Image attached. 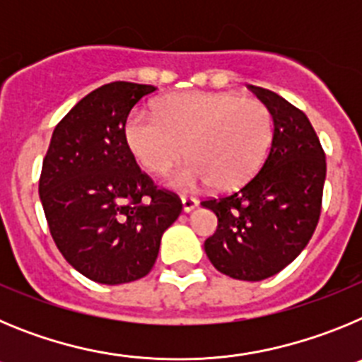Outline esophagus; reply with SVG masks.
Here are the masks:
<instances>
[{"instance_id": "obj_1", "label": "esophagus", "mask_w": 362, "mask_h": 362, "mask_svg": "<svg viewBox=\"0 0 362 362\" xmlns=\"http://www.w3.org/2000/svg\"><path fill=\"white\" fill-rule=\"evenodd\" d=\"M181 203H183V212H192V210L196 209L197 204H199V201L196 199V197H188V196H183L181 197Z\"/></svg>"}]
</instances>
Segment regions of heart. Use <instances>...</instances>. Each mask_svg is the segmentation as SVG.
<instances>
[{
    "mask_svg": "<svg viewBox=\"0 0 362 362\" xmlns=\"http://www.w3.org/2000/svg\"><path fill=\"white\" fill-rule=\"evenodd\" d=\"M136 161L163 174L187 153L190 161L165 183L177 190L212 185L235 190L259 172L274 143V116L259 99L233 92H187L158 101L156 114L136 108L123 127Z\"/></svg>",
    "mask_w": 362,
    "mask_h": 362,
    "instance_id": "1",
    "label": "heart"
}]
</instances>
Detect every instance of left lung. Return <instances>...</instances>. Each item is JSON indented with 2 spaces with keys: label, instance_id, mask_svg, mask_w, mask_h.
I'll list each match as a JSON object with an SVG mask.
<instances>
[{
  "label": "left lung",
  "instance_id": "8db88e82",
  "mask_svg": "<svg viewBox=\"0 0 362 362\" xmlns=\"http://www.w3.org/2000/svg\"><path fill=\"white\" fill-rule=\"evenodd\" d=\"M272 110L274 143L261 170L238 192L201 201L217 216L204 241L210 263L239 281H263L288 267L321 216L326 159L306 114L276 92L250 85Z\"/></svg>",
  "mask_w": 362,
  "mask_h": 362
}]
</instances>
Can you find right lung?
Listing matches in <instances>:
<instances>
[{"mask_svg": "<svg viewBox=\"0 0 362 362\" xmlns=\"http://www.w3.org/2000/svg\"><path fill=\"white\" fill-rule=\"evenodd\" d=\"M156 86L114 81L79 101L54 129L40 177L50 233L79 274L101 284L145 277L183 204L141 172L124 143L134 105Z\"/></svg>", "mask_w": 362, "mask_h": 362, "instance_id": "right-lung-1", "label": "right lung"}]
</instances>
